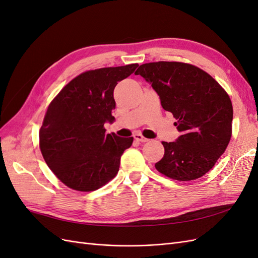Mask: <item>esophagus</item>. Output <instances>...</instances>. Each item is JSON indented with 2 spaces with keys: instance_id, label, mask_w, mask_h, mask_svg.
<instances>
[{
  "instance_id": "obj_1",
  "label": "esophagus",
  "mask_w": 258,
  "mask_h": 258,
  "mask_svg": "<svg viewBox=\"0 0 258 258\" xmlns=\"http://www.w3.org/2000/svg\"><path fill=\"white\" fill-rule=\"evenodd\" d=\"M134 138H135L136 141H138V142H142V143H145V142H147V141H148V139L144 138V137H143L141 134H136V135L134 136Z\"/></svg>"
}]
</instances>
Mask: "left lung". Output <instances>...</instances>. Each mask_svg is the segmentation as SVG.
Segmentation results:
<instances>
[{
	"mask_svg": "<svg viewBox=\"0 0 258 258\" xmlns=\"http://www.w3.org/2000/svg\"><path fill=\"white\" fill-rule=\"evenodd\" d=\"M136 74L152 85L181 132L176 141L162 142L165 155L156 169L176 181L205 175L231 138L233 111L227 92L204 70L183 62H151Z\"/></svg>",
	"mask_w": 258,
	"mask_h": 258,
	"instance_id": "left-lung-1",
	"label": "left lung"
}]
</instances>
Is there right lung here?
Masks as SVG:
<instances>
[{"instance_id":"add662e5","label":"right lung","mask_w":258,"mask_h":258,"mask_svg":"<svg viewBox=\"0 0 258 258\" xmlns=\"http://www.w3.org/2000/svg\"><path fill=\"white\" fill-rule=\"evenodd\" d=\"M138 63L84 72L64 86L49 104L40 129L43 157L60 181L79 191H92L114 178L120 157L134 138L105 134L115 120L114 88Z\"/></svg>"}]
</instances>
